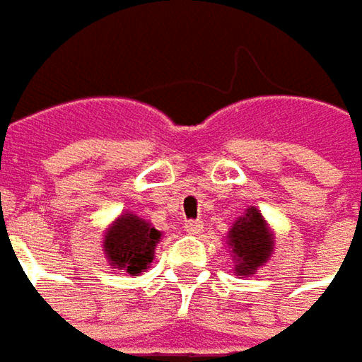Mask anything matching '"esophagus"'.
<instances>
[{
    "mask_svg": "<svg viewBox=\"0 0 362 362\" xmlns=\"http://www.w3.org/2000/svg\"><path fill=\"white\" fill-rule=\"evenodd\" d=\"M185 229H187L189 233H200L204 229V223L200 218H187V221H185Z\"/></svg>",
    "mask_w": 362,
    "mask_h": 362,
    "instance_id": "esophagus-1",
    "label": "esophagus"
}]
</instances>
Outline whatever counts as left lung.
Masks as SVG:
<instances>
[{"label": "left lung", "mask_w": 362, "mask_h": 362, "mask_svg": "<svg viewBox=\"0 0 362 362\" xmlns=\"http://www.w3.org/2000/svg\"><path fill=\"white\" fill-rule=\"evenodd\" d=\"M229 246L233 248L235 260V271L240 275L254 273L267 258L271 256L273 242L271 233L262 221V214L256 208H248L231 227L229 231Z\"/></svg>", "instance_id": "1"}]
</instances>
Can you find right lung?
<instances>
[{
    "label": "right lung",
    "instance_id": "obj_1",
    "mask_svg": "<svg viewBox=\"0 0 362 362\" xmlns=\"http://www.w3.org/2000/svg\"><path fill=\"white\" fill-rule=\"evenodd\" d=\"M160 242V231L135 214H122L106 233L104 250L110 264L141 275L154 258V246Z\"/></svg>",
    "mask_w": 362,
    "mask_h": 362
}]
</instances>
